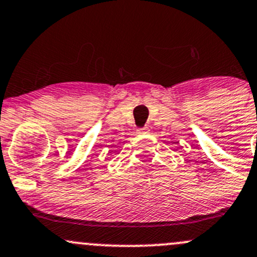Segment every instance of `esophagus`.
I'll use <instances>...</instances> for the list:
<instances>
[{
    "mask_svg": "<svg viewBox=\"0 0 257 257\" xmlns=\"http://www.w3.org/2000/svg\"><path fill=\"white\" fill-rule=\"evenodd\" d=\"M148 133H149V128H148V126L138 129V134H148Z\"/></svg>",
    "mask_w": 257,
    "mask_h": 257,
    "instance_id": "obj_1",
    "label": "esophagus"
}]
</instances>
